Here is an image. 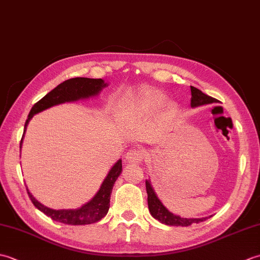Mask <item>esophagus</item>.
<instances>
[{
  "label": "esophagus",
  "mask_w": 260,
  "mask_h": 260,
  "mask_svg": "<svg viewBox=\"0 0 260 260\" xmlns=\"http://www.w3.org/2000/svg\"><path fill=\"white\" fill-rule=\"evenodd\" d=\"M145 157V153L141 150H129L127 152L125 159L127 163H141Z\"/></svg>",
  "instance_id": "34e87169"
}]
</instances>
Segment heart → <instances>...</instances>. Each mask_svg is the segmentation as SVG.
Returning <instances> with one entry per match:
<instances>
[{"label": "heart", "mask_w": 260, "mask_h": 260, "mask_svg": "<svg viewBox=\"0 0 260 260\" xmlns=\"http://www.w3.org/2000/svg\"><path fill=\"white\" fill-rule=\"evenodd\" d=\"M165 99H167V96L162 91H145L135 98V101L131 104L129 110L132 113L139 115L152 114L156 112L158 108H161L162 105L165 103ZM168 108L169 110H173L174 105L169 104Z\"/></svg>", "instance_id": "b5f03b06"}]
</instances>
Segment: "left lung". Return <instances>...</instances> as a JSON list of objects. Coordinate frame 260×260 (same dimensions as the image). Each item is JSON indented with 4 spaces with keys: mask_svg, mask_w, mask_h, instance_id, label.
Here are the masks:
<instances>
[{
    "mask_svg": "<svg viewBox=\"0 0 260 260\" xmlns=\"http://www.w3.org/2000/svg\"><path fill=\"white\" fill-rule=\"evenodd\" d=\"M191 107L196 108L199 106H203V105H209L213 103H218L215 98L210 97L206 93H203L200 89L196 87L191 86ZM146 184V192H147V203H148V210L154 219L158 220L161 223L167 225H181V227H187L192 223H199L202 222L206 218H181L180 215H176L172 213L167 209V207L161 202V200L157 198L155 191H154L153 186L151 184L150 180L145 181Z\"/></svg>",
    "mask_w": 260,
    "mask_h": 260,
    "instance_id": "left-lung-1",
    "label": "left lung"
}]
</instances>
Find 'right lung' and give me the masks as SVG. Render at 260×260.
Returning a JSON list of instances; mask_svg holds the SVG:
<instances>
[{
  "mask_svg": "<svg viewBox=\"0 0 260 260\" xmlns=\"http://www.w3.org/2000/svg\"><path fill=\"white\" fill-rule=\"evenodd\" d=\"M108 84L103 79H92V78H84V77H77V78H71L66 80L61 84L58 85L54 89L40 99L37 104L33 105L30 110V114L27 116V119L24 124L23 135H22L20 143V151L23 143V137L25 134L26 127L31 118L36 114L43 112L50 107L56 106V105L64 104V103H73L82 101V99H88L91 97L98 96L105 87ZM121 172V159H118L113 168L109 170L106 178L104 179L103 183L99 187L97 193L93 196L87 203L82 204L80 208L77 209H61L54 210L51 208L46 207L45 204L39 202L37 199L32 196V193L27 190L32 203L35 204L37 209L40 210L41 212L47 214L54 221L71 224V225H82V224H90L98 222L102 220L105 215L107 214L110 202V194H112L113 186L116 180Z\"/></svg>",
  "mask_w": 260,
  "mask_h": 260,
  "instance_id": "1",
  "label": "right lung"
}]
</instances>
